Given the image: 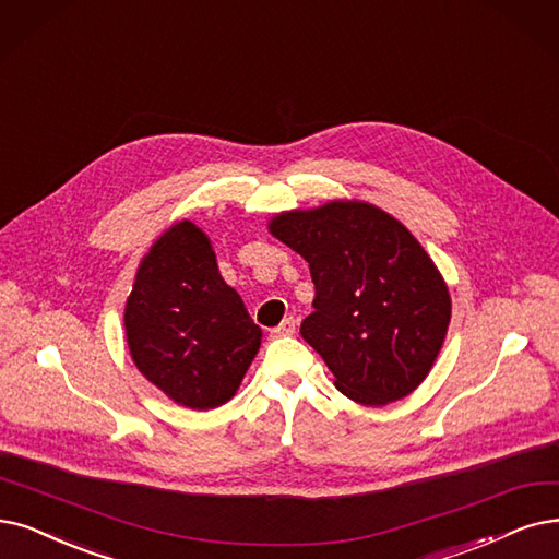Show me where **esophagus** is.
Returning <instances> with one entry per match:
<instances>
[{"label":"esophagus","instance_id":"esophagus-1","mask_svg":"<svg viewBox=\"0 0 559 559\" xmlns=\"http://www.w3.org/2000/svg\"><path fill=\"white\" fill-rule=\"evenodd\" d=\"M294 332H296V319H294V317L284 319L277 328H273L275 337H288V334H294Z\"/></svg>","mask_w":559,"mask_h":559}]
</instances>
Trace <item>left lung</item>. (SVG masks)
I'll return each mask as SVG.
<instances>
[{"label": "left lung", "instance_id": "obj_1", "mask_svg": "<svg viewBox=\"0 0 559 559\" xmlns=\"http://www.w3.org/2000/svg\"><path fill=\"white\" fill-rule=\"evenodd\" d=\"M271 234L309 263L317 296L300 334L337 390L365 406L411 394L431 371L452 317L448 286L413 234L362 202L282 213Z\"/></svg>", "mask_w": 559, "mask_h": 559}]
</instances>
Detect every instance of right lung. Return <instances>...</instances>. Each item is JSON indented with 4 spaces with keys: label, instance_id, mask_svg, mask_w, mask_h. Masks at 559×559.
<instances>
[{
    "label": "right lung",
    "instance_id": "right-lung-1",
    "mask_svg": "<svg viewBox=\"0 0 559 559\" xmlns=\"http://www.w3.org/2000/svg\"><path fill=\"white\" fill-rule=\"evenodd\" d=\"M123 321L138 369L194 411L229 401L261 344V328L222 280L206 234L188 219L144 257Z\"/></svg>",
    "mask_w": 559,
    "mask_h": 559
}]
</instances>
